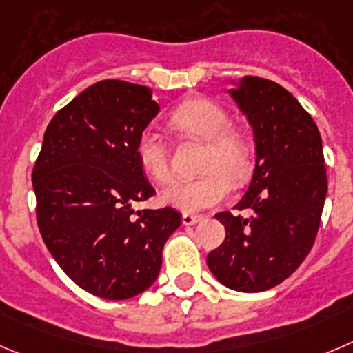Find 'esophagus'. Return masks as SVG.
Here are the masks:
<instances>
[{"instance_id":"1","label":"esophagus","mask_w":353,"mask_h":353,"mask_svg":"<svg viewBox=\"0 0 353 353\" xmlns=\"http://www.w3.org/2000/svg\"><path fill=\"white\" fill-rule=\"evenodd\" d=\"M203 220V216L199 214H190V213H183L182 214V223L183 225H196Z\"/></svg>"}]
</instances>
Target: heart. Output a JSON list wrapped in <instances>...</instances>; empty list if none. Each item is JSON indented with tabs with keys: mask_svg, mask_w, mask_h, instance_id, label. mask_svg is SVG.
I'll return each mask as SVG.
<instances>
[{
	"mask_svg": "<svg viewBox=\"0 0 353 353\" xmlns=\"http://www.w3.org/2000/svg\"><path fill=\"white\" fill-rule=\"evenodd\" d=\"M174 128L208 142L203 157L204 173L190 180H174L161 192V201L180 211H199L221 203L232 190V179L250 173V149L243 137L230 130V117L223 107L206 99L183 102L170 117ZM137 159L156 182L170 180V154L157 130L147 128L137 140Z\"/></svg>",
	"mask_w": 353,
	"mask_h": 353,
	"instance_id": "1",
	"label": "heart"
}]
</instances>
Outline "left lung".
Masks as SVG:
<instances>
[{
	"label": "left lung",
	"instance_id": "left-lung-1",
	"mask_svg": "<svg viewBox=\"0 0 353 353\" xmlns=\"http://www.w3.org/2000/svg\"><path fill=\"white\" fill-rule=\"evenodd\" d=\"M254 135L253 176L236 210L214 214L225 241L208 254L211 274L241 293H260L288 279L307 258L321 225L327 194L317 124L281 85L256 76L229 90Z\"/></svg>",
	"mask_w": 353,
	"mask_h": 353
}]
</instances>
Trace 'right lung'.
Segmentation results:
<instances>
[{
  "mask_svg": "<svg viewBox=\"0 0 353 353\" xmlns=\"http://www.w3.org/2000/svg\"><path fill=\"white\" fill-rule=\"evenodd\" d=\"M157 114L147 86L95 83L50 121L32 170L46 248L74 283L105 300L149 290L182 223L173 208L133 216V203L154 196L135 147Z\"/></svg>",
  "mask_w": 353,
  "mask_h": 353,
  "instance_id": "obj_1",
  "label": "right lung"
}]
</instances>
